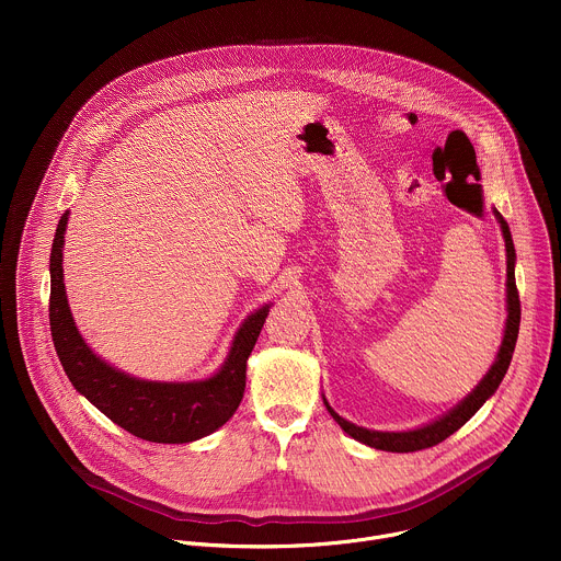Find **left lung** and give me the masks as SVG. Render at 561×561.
Segmentation results:
<instances>
[{"label":"left lung","mask_w":561,"mask_h":561,"mask_svg":"<svg viewBox=\"0 0 561 561\" xmlns=\"http://www.w3.org/2000/svg\"><path fill=\"white\" fill-rule=\"evenodd\" d=\"M497 219L502 224V232L506 239V293H508V319H506V331H504V342L502 348L497 353L495 364L491 366V370L486 373V377L479 381V386L463 399L459 407H455L448 415H444L442 420L417 428V431H409V433H379V431H368L362 426H355L351 422H346L344 417H340L327 402L329 413L333 415V420L357 442L377 448V450H388V453H415V450H424L431 446H437L439 442H444L446 437H450L455 431H459L479 409L484 407L486 399L500 388L511 359H513V351H515V342H517V333H519V317H522V306H519V293H517V284H515V247H513V237L508 230V224L504 221V217L497 213Z\"/></svg>","instance_id":"1"}]
</instances>
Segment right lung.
Segmentation results:
<instances>
[{
  "label": "right lung",
  "instance_id": "right-lung-1",
  "mask_svg": "<svg viewBox=\"0 0 561 561\" xmlns=\"http://www.w3.org/2000/svg\"><path fill=\"white\" fill-rule=\"evenodd\" d=\"M66 221L68 213L57 224L50 251L48 319L57 357L77 392L117 426L146 442L186 444L224 426L244 397L247 359L262 333L268 306L247 319L221 370L206 381L162 383L124 375L87 346L72 322L61 271Z\"/></svg>",
  "mask_w": 561,
  "mask_h": 561
}]
</instances>
